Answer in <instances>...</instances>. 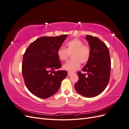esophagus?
<instances>
[{"instance_id": "1", "label": "esophagus", "mask_w": 129, "mask_h": 129, "mask_svg": "<svg viewBox=\"0 0 129 129\" xmlns=\"http://www.w3.org/2000/svg\"><path fill=\"white\" fill-rule=\"evenodd\" d=\"M72 73L71 72H68V76H70L71 75H72Z\"/></svg>"}]
</instances>
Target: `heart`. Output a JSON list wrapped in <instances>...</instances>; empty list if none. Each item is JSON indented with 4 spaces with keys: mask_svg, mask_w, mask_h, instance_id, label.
<instances>
[{
    "mask_svg": "<svg viewBox=\"0 0 129 129\" xmlns=\"http://www.w3.org/2000/svg\"><path fill=\"white\" fill-rule=\"evenodd\" d=\"M66 48L61 47L57 50V55L61 61L68 60L69 54H72V60L63 66V68L69 72L75 71L80 67L81 63H86L91 55V49L88 45L78 38H74L66 43Z\"/></svg>",
    "mask_w": 129,
    "mask_h": 129,
    "instance_id": "1",
    "label": "heart"
}]
</instances>
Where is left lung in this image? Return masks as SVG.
Here are the masks:
<instances>
[{
    "mask_svg": "<svg viewBox=\"0 0 129 129\" xmlns=\"http://www.w3.org/2000/svg\"><path fill=\"white\" fill-rule=\"evenodd\" d=\"M91 49L90 59L82 71L77 72L79 80L75 84L76 91L87 97L100 95L107 87L110 76L111 60L108 47L100 39L87 35Z\"/></svg>",
    "mask_w": 129,
    "mask_h": 129,
    "instance_id": "obj_1",
    "label": "left lung"
}]
</instances>
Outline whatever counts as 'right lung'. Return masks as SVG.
<instances>
[{
	"instance_id": "add662e5",
	"label": "right lung",
	"mask_w": 129,
	"mask_h": 129,
	"mask_svg": "<svg viewBox=\"0 0 129 129\" xmlns=\"http://www.w3.org/2000/svg\"><path fill=\"white\" fill-rule=\"evenodd\" d=\"M68 35L43 37L31 43L23 56L22 74L26 86L35 96L47 99L58 90L66 71H57L61 63L57 55Z\"/></svg>"
}]
</instances>
